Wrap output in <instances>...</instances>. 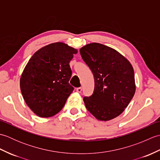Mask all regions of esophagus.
Listing matches in <instances>:
<instances>
[{
	"label": "esophagus",
	"instance_id": "1",
	"mask_svg": "<svg viewBox=\"0 0 160 160\" xmlns=\"http://www.w3.org/2000/svg\"><path fill=\"white\" fill-rule=\"evenodd\" d=\"M82 87H78L76 89V91L78 93H81V92H82Z\"/></svg>",
	"mask_w": 160,
	"mask_h": 160
}]
</instances>
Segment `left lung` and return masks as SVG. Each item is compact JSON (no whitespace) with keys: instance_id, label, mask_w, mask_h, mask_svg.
Returning a JSON list of instances; mask_svg holds the SVG:
<instances>
[{"instance_id":"obj_1","label":"left lung","mask_w":160,"mask_h":160,"mask_svg":"<svg viewBox=\"0 0 160 160\" xmlns=\"http://www.w3.org/2000/svg\"><path fill=\"white\" fill-rule=\"evenodd\" d=\"M80 52L92 71L95 81L93 94L83 98L87 109L102 121L118 117L135 92L131 64L116 50L100 43L88 44Z\"/></svg>"}]
</instances>
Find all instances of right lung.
<instances>
[{
	"label": "right lung",
	"instance_id": "1",
	"mask_svg": "<svg viewBox=\"0 0 160 160\" xmlns=\"http://www.w3.org/2000/svg\"><path fill=\"white\" fill-rule=\"evenodd\" d=\"M77 53L67 44L55 42L37 51L27 64L20 77V90L26 104L39 117L58 113L73 92L69 62Z\"/></svg>",
	"mask_w": 160,
	"mask_h": 160
}]
</instances>
